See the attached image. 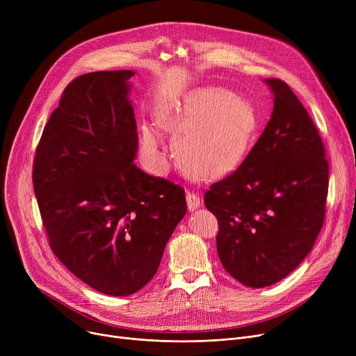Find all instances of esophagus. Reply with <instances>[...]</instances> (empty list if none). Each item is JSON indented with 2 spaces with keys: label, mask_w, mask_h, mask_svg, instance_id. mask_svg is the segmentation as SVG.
<instances>
[{
  "label": "esophagus",
  "mask_w": 356,
  "mask_h": 356,
  "mask_svg": "<svg viewBox=\"0 0 356 356\" xmlns=\"http://www.w3.org/2000/svg\"><path fill=\"white\" fill-rule=\"evenodd\" d=\"M186 202H188V209L191 212L196 211L200 207V197L192 192H188V195H186Z\"/></svg>",
  "instance_id": "obj_1"
}]
</instances>
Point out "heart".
Listing matches in <instances>:
<instances>
[{
  "label": "heart",
  "mask_w": 356,
  "mask_h": 356,
  "mask_svg": "<svg viewBox=\"0 0 356 356\" xmlns=\"http://www.w3.org/2000/svg\"><path fill=\"white\" fill-rule=\"evenodd\" d=\"M157 122L176 137L173 149L179 163L200 179H218L238 168L258 128L252 104L216 86L192 89L181 99L161 106ZM140 149L149 172L165 173L167 160L152 127L143 128Z\"/></svg>",
  "instance_id": "1"
}]
</instances>
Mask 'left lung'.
Here are the masks:
<instances>
[{
  "instance_id": "left-lung-1",
  "label": "left lung",
  "mask_w": 356,
  "mask_h": 356,
  "mask_svg": "<svg viewBox=\"0 0 356 356\" xmlns=\"http://www.w3.org/2000/svg\"><path fill=\"white\" fill-rule=\"evenodd\" d=\"M264 82L274 97L266 129L236 170L204 193L219 222L223 268L252 289L278 283L313 250L329 186L325 147L307 111L283 81Z\"/></svg>"
}]
</instances>
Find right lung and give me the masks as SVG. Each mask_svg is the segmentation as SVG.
<instances>
[{"instance_id": "obj_1", "label": "right lung", "mask_w": 356, "mask_h": 356, "mask_svg": "<svg viewBox=\"0 0 356 356\" xmlns=\"http://www.w3.org/2000/svg\"><path fill=\"white\" fill-rule=\"evenodd\" d=\"M134 74L104 70L72 81L43 129L33 167L51 251L83 283L117 297L154 277L188 211L180 186L134 163Z\"/></svg>"}]
</instances>
